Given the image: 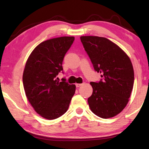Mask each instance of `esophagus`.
<instances>
[{"mask_svg":"<svg viewBox=\"0 0 149 149\" xmlns=\"http://www.w3.org/2000/svg\"><path fill=\"white\" fill-rule=\"evenodd\" d=\"M83 84H75V86H76V87H79L80 86H81Z\"/></svg>","mask_w":149,"mask_h":149,"instance_id":"1","label":"esophagus"}]
</instances>
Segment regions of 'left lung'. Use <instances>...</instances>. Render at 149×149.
Listing matches in <instances>:
<instances>
[{"instance_id": "obj_1", "label": "left lung", "mask_w": 149, "mask_h": 149, "mask_svg": "<svg viewBox=\"0 0 149 149\" xmlns=\"http://www.w3.org/2000/svg\"><path fill=\"white\" fill-rule=\"evenodd\" d=\"M96 72L101 74L99 82H91L93 93L88 98L92 112L102 118L115 116L127 105L134 83L130 58L109 39L97 36L80 37Z\"/></svg>"}]
</instances>
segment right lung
Listing matches in <instances>:
<instances>
[{
	"label": "right lung",
	"mask_w": 149,
	"mask_h": 149,
	"mask_svg": "<svg viewBox=\"0 0 149 149\" xmlns=\"http://www.w3.org/2000/svg\"><path fill=\"white\" fill-rule=\"evenodd\" d=\"M74 39L61 37L42 42L27 60L23 74L26 97L37 113L46 119L64 114L75 93V85L68 84L65 78L60 82L56 77L63 70V60Z\"/></svg>",
	"instance_id": "obj_1"
}]
</instances>
